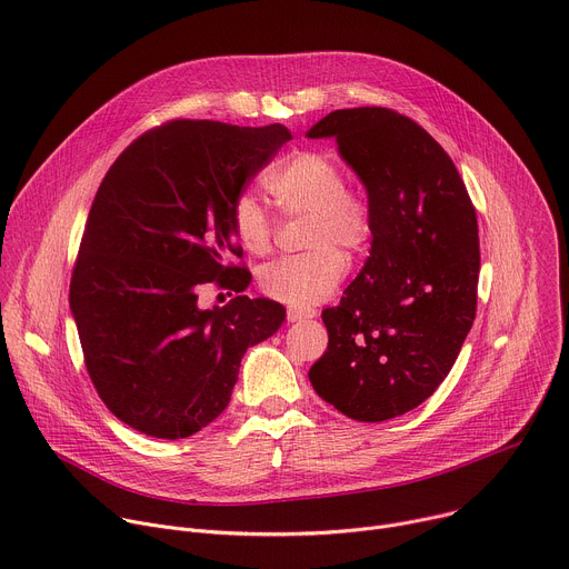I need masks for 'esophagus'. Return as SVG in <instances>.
I'll return each instance as SVG.
<instances>
[{
  "label": "esophagus",
  "mask_w": 569,
  "mask_h": 569,
  "mask_svg": "<svg viewBox=\"0 0 569 569\" xmlns=\"http://www.w3.org/2000/svg\"><path fill=\"white\" fill-rule=\"evenodd\" d=\"M315 315H317V312L310 310V308H288V312H286L288 321H301V319H310V317H315Z\"/></svg>",
  "instance_id": "34e87169"
}]
</instances>
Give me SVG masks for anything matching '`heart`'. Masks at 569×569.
Wrapping results in <instances>:
<instances>
[{"mask_svg": "<svg viewBox=\"0 0 569 569\" xmlns=\"http://www.w3.org/2000/svg\"><path fill=\"white\" fill-rule=\"evenodd\" d=\"M268 191L290 218H308L306 248L310 252L279 259L263 268L261 290L292 308L327 299L347 272V257L362 254L373 238V209L362 191L345 184L338 161L319 150H297L268 176ZM231 231L250 254L272 250L277 224L250 193L233 200Z\"/></svg>", "mask_w": 569, "mask_h": 569, "instance_id": "1", "label": "heart"}]
</instances>
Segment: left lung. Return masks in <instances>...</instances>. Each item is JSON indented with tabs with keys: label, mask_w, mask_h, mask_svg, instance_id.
<instances>
[{
	"label": "left lung",
	"mask_w": 569,
	"mask_h": 569,
	"mask_svg": "<svg viewBox=\"0 0 569 569\" xmlns=\"http://www.w3.org/2000/svg\"><path fill=\"white\" fill-rule=\"evenodd\" d=\"M310 139L336 137L373 209L365 268L321 312L329 347L312 389L345 417L378 423L443 382L477 310V216L448 152L389 108L336 110Z\"/></svg>",
	"instance_id": "obj_1"
}]
</instances>
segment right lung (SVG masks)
Masks as SVG:
<instances>
[{"label": "right lung", "mask_w": 569, "mask_h": 569, "mask_svg": "<svg viewBox=\"0 0 569 569\" xmlns=\"http://www.w3.org/2000/svg\"><path fill=\"white\" fill-rule=\"evenodd\" d=\"M292 139L281 123L240 128L176 119L137 137L92 202L69 286L88 373L137 432L184 439L229 405L246 351L277 333L286 308L233 297L198 308L207 283L242 292L252 274L229 211Z\"/></svg>", "instance_id": "add662e5"}]
</instances>
